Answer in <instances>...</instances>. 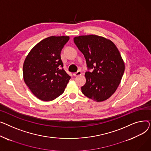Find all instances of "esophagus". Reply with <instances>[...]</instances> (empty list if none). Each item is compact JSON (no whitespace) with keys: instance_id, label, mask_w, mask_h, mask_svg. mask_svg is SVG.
<instances>
[{"instance_id":"34e87169","label":"esophagus","mask_w":151,"mask_h":151,"mask_svg":"<svg viewBox=\"0 0 151 151\" xmlns=\"http://www.w3.org/2000/svg\"><path fill=\"white\" fill-rule=\"evenodd\" d=\"M81 74H82V72H81V70H78V71H77V73H74V74H73L74 76H75V77H77V76H81Z\"/></svg>"}]
</instances>
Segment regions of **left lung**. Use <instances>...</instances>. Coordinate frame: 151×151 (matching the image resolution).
I'll use <instances>...</instances> for the list:
<instances>
[{"label": "left lung", "instance_id": "8db88e82", "mask_svg": "<svg viewBox=\"0 0 151 151\" xmlns=\"http://www.w3.org/2000/svg\"><path fill=\"white\" fill-rule=\"evenodd\" d=\"M76 45L83 54L88 69L82 93L96 102L107 100L116 90L125 66L120 53L110 40L95 35L74 38Z\"/></svg>", "mask_w": 151, "mask_h": 151}]
</instances>
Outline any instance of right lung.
Listing matches in <instances>:
<instances>
[{"mask_svg": "<svg viewBox=\"0 0 151 151\" xmlns=\"http://www.w3.org/2000/svg\"><path fill=\"white\" fill-rule=\"evenodd\" d=\"M69 37H49L42 40L29 53L23 65L25 84L37 98L55 99L63 94L70 78L63 69L61 51Z\"/></svg>", "mask_w": 151, "mask_h": 151, "instance_id": "obj_1", "label": "right lung"}]
</instances>
